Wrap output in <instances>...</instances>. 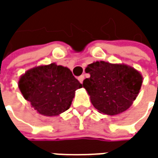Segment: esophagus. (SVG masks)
<instances>
[{
    "label": "esophagus",
    "instance_id": "34e87169",
    "mask_svg": "<svg viewBox=\"0 0 158 158\" xmlns=\"http://www.w3.org/2000/svg\"><path fill=\"white\" fill-rule=\"evenodd\" d=\"M78 80H79V82H81V83H82L83 80H84V76H79V77H78Z\"/></svg>",
    "mask_w": 158,
    "mask_h": 158
}]
</instances>
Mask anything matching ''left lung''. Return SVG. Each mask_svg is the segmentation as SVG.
Returning a JSON list of instances; mask_svg holds the SVG:
<instances>
[{
	"label": "left lung",
	"mask_w": 158,
	"mask_h": 158,
	"mask_svg": "<svg viewBox=\"0 0 158 158\" xmlns=\"http://www.w3.org/2000/svg\"><path fill=\"white\" fill-rule=\"evenodd\" d=\"M85 71L90 76L82 86L102 114L113 116L127 111L136 99L143 83L142 74L126 64L95 61Z\"/></svg>",
	"instance_id": "8db88e82"
}]
</instances>
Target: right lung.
<instances>
[{
  "instance_id": "add662e5",
  "label": "right lung",
  "mask_w": 158,
  "mask_h": 158,
  "mask_svg": "<svg viewBox=\"0 0 158 158\" xmlns=\"http://www.w3.org/2000/svg\"><path fill=\"white\" fill-rule=\"evenodd\" d=\"M24 99L41 115L53 117L67 111L82 83L69 69L51 63L27 70L18 81Z\"/></svg>"
}]
</instances>
